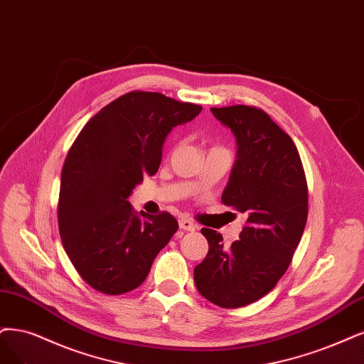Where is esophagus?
<instances>
[{
	"instance_id": "esophagus-1",
	"label": "esophagus",
	"mask_w": 364,
	"mask_h": 364,
	"mask_svg": "<svg viewBox=\"0 0 364 364\" xmlns=\"http://www.w3.org/2000/svg\"><path fill=\"white\" fill-rule=\"evenodd\" d=\"M178 225H180L181 230H184V231H191V232L196 231V228H198V226H196L191 219H186V218H181V219L178 220Z\"/></svg>"
}]
</instances>
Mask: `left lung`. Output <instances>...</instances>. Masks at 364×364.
<instances>
[{"mask_svg": "<svg viewBox=\"0 0 364 364\" xmlns=\"http://www.w3.org/2000/svg\"><path fill=\"white\" fill-rule=\"evenodd\" d=\"M238 144L222 203L243 213L240 240L223 247L218 231L203 228L205 259L195 267V285L213 304L243 307L270 292L288 270L309 213L306 173L297 146L259 107H211Z\"/></svg>", "mask_w": 364, "mask_h": 364, "instance_id": "left-lung-1", "label": "left lung"}]
</instances>
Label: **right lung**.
<instances>
[{
    "instance_id": "right-lung-1",
    "label": "right lung",
    "mask_w": 364,
    "mask_h": 364,
    "mask_svg": "<svg viewBox=\"0 0 364 364\" xmlns=\"http://www.w3.org/2000/svg\"><path fill=\"white\" fill-rule=\"evenodd\" d=\"M200 109L160 92L130 91L77 134L61 172L58 228L67 257L92 289L119 295L138 288L177 232L172 214L136 216L127 198L157 172L172 127Z\"/></svg>"
}]
</instances>
